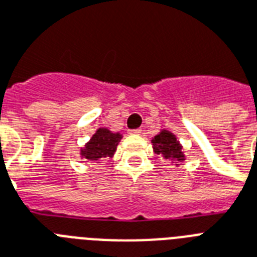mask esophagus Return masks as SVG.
<instances>
[{
	"instance_id": "obj_1",
	"label": "esophagus",
	"mask_w": 257,
	"mask_h": 257,
	"mask_svg": "<svg viewBox=\"0 0 257 257\" xmlns=\"http://www.w3.org/2000/svg\"><path fill=\"white\" fill-rule=\"evenodd\" d=\"M142 133L141 128H134V130L128 131V134H134V135H139Z\"/></svg>"
}]
</instances>
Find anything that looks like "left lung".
Segmentation results:
<instances>
[{
  "label": "left lung",
  "mask_w": 257,
  "mask_h": 257,
  "mask_svg": "<svg viewBox=\"0 0 257 257\" xmlns=\"http://www.w3.org/2000/svg\"><path fill=\"white\" fill-rule=\"evenodd\" d=\"M153 143L154 153L162 155L164 159H171V161L183 162L184 154L182 145L172 133L167 130H162L158 135H155L151 141ZM178 166V164H176Z\"/></svg>",
  "instance_id": "1"
}]
</instances>
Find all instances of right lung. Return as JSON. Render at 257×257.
I'll return each mask as SVG.
<instances>
[{
    "instance_id": "1",
    "label": "right lung",
    "mask_w": 257,
    "mask_h": 257,
    "mask_svg": "<svg viewBox=\"0 0 257 257\" xmlns=\"http://www.w3.org/2000/svg\"><path fill=\"white\" fill-rule=\"evenodd\" d=\"M120 139L122 135L119 133H112L108 128L100 127L86 143L85 147L81 149L82 158L94 162L100 161L103 158H112Z\"/></svg>"
}]
</instances>
